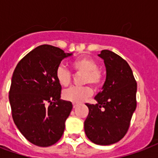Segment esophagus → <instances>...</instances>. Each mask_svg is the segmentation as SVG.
<instances>
[{"mask_svg":"<svg viewBox=\"0 0 158 158\" xmlns=\"http://www.w3.org/2000/svg\"><path fill=\"white\" fill-rule=\"evenodd\" d=\"M77 106H78V104H77V103H73V107L76 108Z\"/></svg>","mask_w":158,"mask_h":158,"instance_id":"obj_1","label":"esophagus"}]
</instances>
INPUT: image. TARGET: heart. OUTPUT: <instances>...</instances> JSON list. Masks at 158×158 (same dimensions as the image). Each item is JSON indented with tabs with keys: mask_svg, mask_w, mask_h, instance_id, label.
<instances>
[{
	"mask_svg": "<svg viewBox=\"0 0 158 158\" xmlns=\"http://www.w3.org/2000/svg\"><path fill=\"white\" fill-rule=\"evenodd\" d=\"M73 69L77 72L84 73L83 76L84 84H93L98 86L102 82V74L98 69L97 62L90 57L83 56L75 60L71 64ZM56 78L61 86H68L71 82V73L63 64H60L56 69ZM93 94V90L90 87L74 86L64 90L63 98L67 101L74 103H81Z\"/></svg>",
	"mask_w": 158,
	"mask_h": 158,
	"instance_id": "b5f03b06",
	"label": "heart"
}]
</instances>
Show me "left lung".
<instances>
[{"instance_id":"1","label":"left lung","mask_w":158,"mask_h":158,"mask_svg":"<svg viewBox=\"0 0 158 158\" xmlns=\"http://www.w3.org/2000/svg\"><path fill=\"white\" fill-rule=\"evenodd\" d=\"M98 56L104 60L106 80L102 91L87 103L89 113L84 131L92 142L110 145L120 141L127 132L136 109L137 83L129 64L111 51L102 50Z\"/></svg>"}]
</instances>
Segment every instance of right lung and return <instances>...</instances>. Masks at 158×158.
Here are the masks:
<instances>
[{"label": "right lung", "mask_w": 158, "mask_h": 158, "mask_svg": "<svg viewBox=\"0 0 158 158\" xmlns=\"http://www.w3.org/2000/svg\"><path fill=\"white\" fill-rule=\"evenodd\" d=\"M51 45L28 53L15 69L9 93L14 122L26 139L48 147L61 138L70 114L71 102L60 99L61 85L56 69L72 56Z\"/></svg>", "instance_id": "1"}]
</instances>
